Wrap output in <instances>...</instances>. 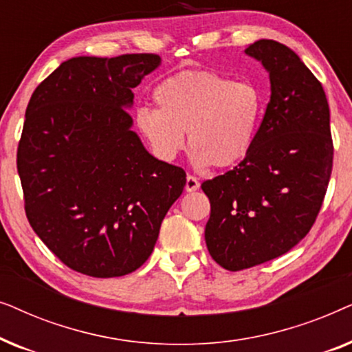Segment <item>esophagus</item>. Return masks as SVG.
<instances>
[{
    "mask_svg": "<svg viewBox=\"0 0 352 352\" xmlns=\"http://www.w3.org/2000/svg\"><path fill=\"white\" fill-rule=\"evenodd\" d=\"M200 187V182H199V179H197L195 176H187L186 177V190L187 192H194V190H197Z\"/></svg>",
    "mask_w": 352,
    "mask_h": 352,
    "instance_id": "obj_1",
    "label": "esophagus"
}]
</instances>
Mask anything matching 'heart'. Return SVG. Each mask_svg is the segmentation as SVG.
<instances>
[{"instance_id":"b5f03b06","label":"heart","mask_w":352,"mask_h":352,"mask_svg":"<svg viewBox=\"0 0 352 352\" xmlns=\"http://www.w3.org/2000/svg\"><path fill=\"white\" fill-rule=\"evenodd\" d=\"M157 109L134 115L138 133L163 162L175 160L184 133L197 168H230L253 146L261 120V94L248 81H232L214 72H181L153 89Z\"/></svg>"}]
</instances>
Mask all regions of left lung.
Listing matches in <instances>:
<instances>
[{"label": "left lung", "mask_w": 352, "mask_h": 352, "mask_svg": "<svg viewBox=\"0 0 352 352\" xmlns=\"http://www.w3.org/2000/svg\"><path fill=\"white\" fill-rule=\"evenodd\" d=\"M245 52L271 80V100L253 146L234 170L205 181L211 213L205 242L228 271L282 256L319 214L333 165L324 88L290 47L259 40Z\"/></svg>", "instance_id": "left-lung-1"}]
</instances>
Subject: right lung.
Returning a JSON list of instances; mask_svg holds the SVG:
<instances>
[{"instance_id":"right-lung-1","label":"right lung","mask_w":352,"mask_h":352,"mask_svg":"<svg viewBox=\"0 0 352 352\" xmlns=\"http://www.w3.org/2000/svg\"><path fill=\"white\" fill-rule=\"evenodd\" d=\"M160 62L74 57L27 105L17 171L28 223L76 272L107 278L141 267L184 190V170L151 155L128 113L133 88Z\"/></svg>"}]
</instances>
